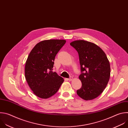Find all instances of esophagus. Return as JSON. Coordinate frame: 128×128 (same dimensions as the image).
<instances>
[{
	"label": "esophagus",
	"mask_w": 128,
	"mask_h": 128,
	"mask_svg": "<svg viewBox=\"0 0 128 128\" xmlns=\"http://www.w3.org/2000/svg\"><path fill=\"white\" fill-rule=\"evenodd\" d=\"M72 79H73V78L72 77V76H70V78L68 79V81H72Z\"/></svg>",
	"instance_id": "34e87169"
}]
</instances>
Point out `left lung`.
I'll return each instance as SVG.
<instances>
[{
    "instance_id": "8db88e82",
    "label": "left lung",
    "mask_w": 128,
    "mask_h": 128,
    "mask_svg": "<svg viewBox=\"0 0 128 128\" xmlns=\"http://www.w3.org/2000/svg\"><path fill=\"white\" fill-rule=\"evenodd\" d=\"M70 45L78 52L82 72L79 77L82 87L76 93L85 100L95 99L102 93L109 81V60L102 49L93 43L81 40Z\"/></svg>"
}]
</instances>
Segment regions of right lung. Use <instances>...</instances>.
<instances>
[{
    "instance_id": "obj_1",
    "label": "right lung",
    "mask_w": 128,
    "mask_h": 128,
    "mask_svg": "<svg viewBox=\"0 0 128 128\" xmlns=\"http://www.w3.org/2000/svg\"><path fill=\"white\" fill-rule=\"evenodd\" d=\"M65 40L50 39L38 43L26 62L24 76L34 94L47 99L54 95L64 81L52 72L55 57L66 43Z\"/></svg>"
}]
</instances>
